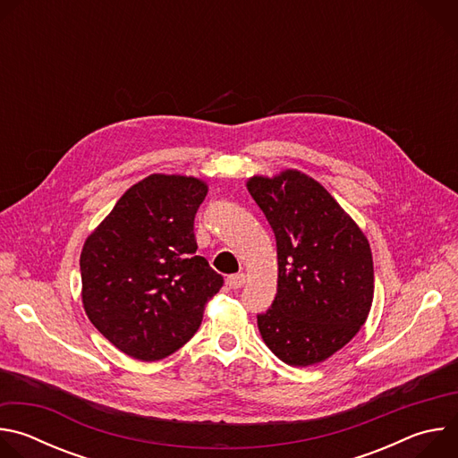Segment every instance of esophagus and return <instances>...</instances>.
<instances>
[{"label": "esophagus", "instance_id": "obj_1", "mask_svg": "<svg viewBox=\"0 0 458 458\" xmlns=\"http://www.w3.org/2000/svg\"><path fill=\"white\" fill-rule=\"evenodd\" d=\"M244 283H246V274H242V272L233 274V276H230V277L226 279V284H228L230 288H233V290L244 286Z\"/></svg>", "mask_w": 458, "mask_h": 458}]
</instances>
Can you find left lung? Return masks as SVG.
<instances>
[{
  "instance_id": "1",
  "label": "left lung",
  "mask_w": 458,
  "mask_h": 458,
  "mask_svg": "<svg viewBox=\"0 0 458 458\" xmlns=\"http://www.w3.org/2000/svg\"><path fill=\"white\" fill-rule=\"evenodd\" d=\"M277 244V293L257 315L265 344L306 368L330 359L364 326L375 290L368 237L334 195L308 174L286 168L246 181Z\"/></svg>"
}]
</instances>
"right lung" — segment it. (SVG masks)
Listing matches in <instances>:
<instances>
[{
    "label": "right lung",
    "mask_w": 458,
    "mask_h": 458,
    "mask_svg": "<svg viewBox=\"0 0 458 458\" xmlns=\"http://www.w3.org/2000/svg\"><path fill=\"white\" fill-rule=\"evenodd\" d=\"M207 193L199 177L150 174L85 239V313L128 357L152 362L179 350L223 286L208 260L195 255L193 219Z\"/></svg>",
    "instance_id": "obj_1"
}]
</instances>
